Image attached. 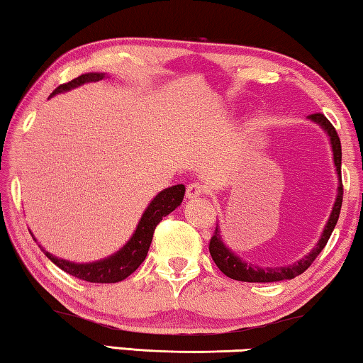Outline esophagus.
Here are the masks:
<instances>
[{"label":"esophagus","mask_w":363,"mask_h":363,"mask_svg":"<svg viewBox=\"0 0 363 363\" xmlns=\"http://www.w3.org/2000/svg\"><path fill=\"white\" fill-rule=\"evenodd\" d=\"M206 194V186L201 182H190L187 186V199H199Z\"/></svg>","instance_id":"obj_1"}]
</instances>
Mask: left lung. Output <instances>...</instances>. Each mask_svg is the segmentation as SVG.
<instances>
[{
  "mask_svg": "<svg viewBox=\"0 0 363 363\" xmlns=\"http://www.w3.org/2000/svg\"><path fill=\"white\" fill-rule=\"evenodd\" d=\"M309 120L317 123L318 126H322L325 133L330 136V144H331V149H333V160H335L336 173H337V177H340V187H337L336 201L333 205V210H331L328 223H327V225H325L320 240H318V243L315 245V248H312L311 253H307L304 257H301L298 262L290 264V266L259 267V266H256V264L243 261L242 257H238L235 253H232L230 248H227L224 245L223 237H220L219 225L216 224V230H214L211 240H210V255L213 257L214 264H216L220 272L225 274L227 277H230L233 280H240V281H255V284H267V281L290 280V279H294V277H298V275L303 274L304 270L317 259V256L320 255V251L325 248V245H327L331 232H333L335 225L337 223V218H340V211H341V205H342L341 140H340V138H337L335 126L331 125V123L327 120V116H325L323 113H312V115H309Z\"/></svg>",
  "mask_w": 363,
  "mask_h": 363,
  "instance_id": "1",
  "label": "left lung"
}]
</instances>
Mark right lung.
Listing matches in <instances>:
<instances>
[{
    "label": "right lung",
    "mask_w": 363,
    "mask_h": 363,
    "mask_svg": "<svg viewBox=\"0 0 363 363\" xmlns=\"http://www.w3.org/2000/svg\"><path fill=\"white\" fill-rule=\"evenodd\" d=\"M104 77H106V73H84V75H79L78 78L72 79L69 83L60 84L59 88L52 91L51 96L64 93V91L73 89L84 83L99 82ZM184 194H186V187H184L182 184H177V186L162 190V192L150 201V205L147 206V210L144 211L143 218H140L136 230L133 233L131 240H128L125 247L120 251H116L115 255L106 257V259L77 264L60 259V257L52 256L43 247L40 248L59 269H62L64 272L73 275V277L84 281H91V284H116V281H121L126 277H130L134 270L144 262L147 253H149L155 227L158 225L160 220L164 216H168L171 211H174L176 208L182 203Z\"/></svg>",
    "instance_id": "right-lung-1"
}]
</instances>
